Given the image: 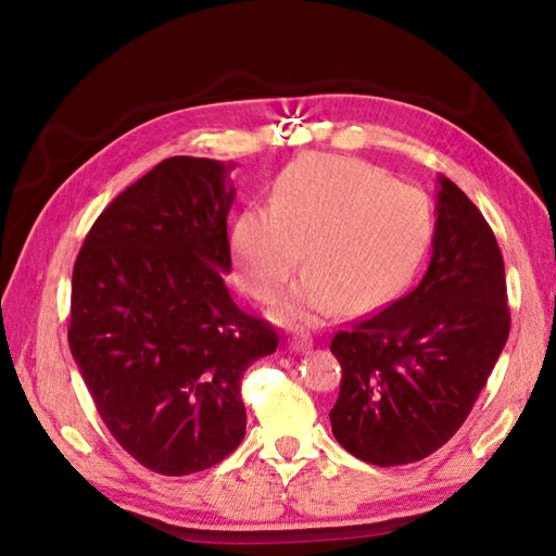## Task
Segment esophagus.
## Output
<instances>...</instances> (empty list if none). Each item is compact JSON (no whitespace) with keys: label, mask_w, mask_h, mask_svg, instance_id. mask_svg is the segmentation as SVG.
<instances>
[{"label":"esophagus","mask_w":556,"mask_h":556,"mask_svg":"<svg viewBox=\"0 0 556 556\" xmlns=\"http://www.w3.org/2000/svg\"><path fill=\"white\" fill-rule=\"evenodd\" d=\"M289 349H291L293 353L311 351V349H313V339H311V337H291V339H289Z\"/></svg>","instance_id":"obj_1"}]
</instances>
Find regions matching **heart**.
<instances>
[{"label": "heart", "instance_id": "b5f03b06", "mask_svg": "<svg viewBox=\"0 0 556 556\" xmlns=\"http://www.w3.org/2000/svg\"><path fill=\"white\" fill-rule=\"evenodd\" d=\"M430 236V207L418 188L394 184L370 164L305 155L277 176L269 207H245L231 227L233 275L257 301H271L296 269H308L279 320L313 325L337 311H361L392 291Z\"/></svg>", "mask_w": 556, "mask_h": 556}]
</instances>
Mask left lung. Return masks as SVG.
I'll list each match as a JSON object with an SVG mask.
<instances>
[{
  "instance_id": "1",
  "label": "left lung",
  "mask_w": 556,
  "mask_h": 556,
  "mask_svg": "<svg viewBox=\"0 0 556 556\" xmlns=\"http://www.w3.org/2000/svg\"><path fill=\"white\" fill-rule=\"evenodd\" d=\"M432 257L420 285L332 339L337 442L372 466H404L468 418L509 339L504 260L480 210L437 176Z\"/></svg>"
}]
</instances>
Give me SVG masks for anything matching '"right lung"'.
Wrapping results in <instances>:
<instances>
[{"instance_id":"add662e5","label":"right lung","mask_w":556,"mask_h":556,"mask_svg":"<svg viewBox=\"0 0 556 556\" xmlns=\"http://www.w3.org/2000/svg\"><path fill=\"white\" fill-rule=\"evenodd\" d=\"M233 164L169 157L92 224L71 279L68 346L112 437L138 464L188 476L241 444V377L275 327L229 296Z\"/></svg>"}]
</instances>
